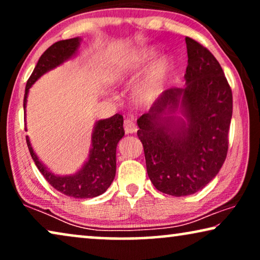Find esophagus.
<instances>
[{
	"label": "esophagus",
	"mask_w": 260,
	"mask_h": 260,
	"mask_svg": "<svg viewBox=\"0 0 260 260\" xmlns=\"http://www.w3.org/2000/svg\"><path fill=\"white\" fill-rule=\"evenodd\" d=\"M124 131H125V134H135L137 131V127L135 125L134 120L130 119V118H126L124 120Z\"/></svg>",
	"instance_id": "34e87169"
}]
</instances>
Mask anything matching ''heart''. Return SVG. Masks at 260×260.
<instances>
[{"instance_id":"1","label":"heart","mask_w":260,"mask_h":260,"mask_svg":"<svg viewBox=\"0 0 260 260\" xmlns=\"http://www.w3.org/2000/svg\"><path fill=\"white\" fill-rule=\"evenodd\" d=\"M145 59V56H144ZM142 62L144 60H141ZM170 70V63L167 59H161L148 71L145 77L136 85L134 90V97L140 104H150L155 101L163 84L167 79Z\"/></svg>"}]
</instances>
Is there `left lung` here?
I'll return each instance as SVG.
<instances>
[{
    "mask_svg": "<svg viewBox=\"0 0 260 260\" xmlns=\"http://www.w3.org/2000/svg\"><path fill=\"white\" fill-rule=\"evenodd\" d=\"M186 44V86L166 90L137 119L149 179L173 197L197 193L219 173L233 110L232 90L218 60L194 39L187 37Z\"/></svg>",
    "mask_w": 260,
    "mask_h": 260,
    "instance_id": "1",
    "label": "left lung"
}]
</instances>
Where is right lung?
<instances>
[{
	"instance_id": "right-lung-1",
	"label": "right lung",
	"mask_w": 260,
	"mask_h": 260,
	"mask_svg": "<svg viewBox=\"0 0 260 260\" xmlns=\"http://www.w3.org/2000/svg\"><path fill=\"white\" fill-rule=\"evenodd\" d=\"M80 44L79 38L67 39L53 44L44 52L35 66L33 73L27 80L23 98V109H26L29 87L49 70L59 66L77 52ZM124 136L123 116L116 113L108 119L98 120L92 134V149L87 162L76 175L58 176L49 172L31 148L29 138L26 137L28 149L38 169L46 181L60 193L76 199L98 197L106 191L116 175V148Z\"/></svg>"
}]
</instances>
